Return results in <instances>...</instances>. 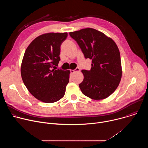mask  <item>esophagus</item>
<instances>
[{
    "label": "esophagus",
    "instance_id": "34e87169",
    "mask_svg": "<svg viewBox=\"0 0 148 148\" xmlns=\"http://www.w3.org/2000/svg\"><path fill=\"white\" fill-rule=\"evenodd\" d=\"M79 71V68H76L75 70H70V72H71V73H72V74L74 73L75 72Z\"/></svg>",
    "mask_w": 148,
    "mask_h": 148
}]
</instances>
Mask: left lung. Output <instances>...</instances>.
<instances>
[{
	"label": "left lung",
	"mask_w": 148,
	"mask_h": 148,
	"mask_svg": "<svg viewBox=\"0 0 148 148\" xmlns=\"http://www.w3.org/2000/svg\"><path fill=\"white\" fill-rule=\"evenodd\" d=\"M86 58L92 60L90 71L82 70L79 87L84 95L95 100L107 98L117 88L122 77L120 53L115 41L92 28L70 32Z\"/></svg>",
	"instance_id": "8db88e82"
}]
</instances>
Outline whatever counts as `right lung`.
<instances>
[{"mask_svg": "<svg viewBox=\"0 0 148 148\" xmlns=\"http://www.w3.org/2000/svg\"><path fill=\"white\" fill-rule=\"evenodd\" d=\"M67 33H48L34 38L25 53L21 75L25 86L37 99L46 103L64 97L70 71L56 70L60 60V46Z\"/></svg>", "mask_w": 148, "mask_h": 148, "instance_id": "obj_1", "label": "right lung"}]
</instances>
